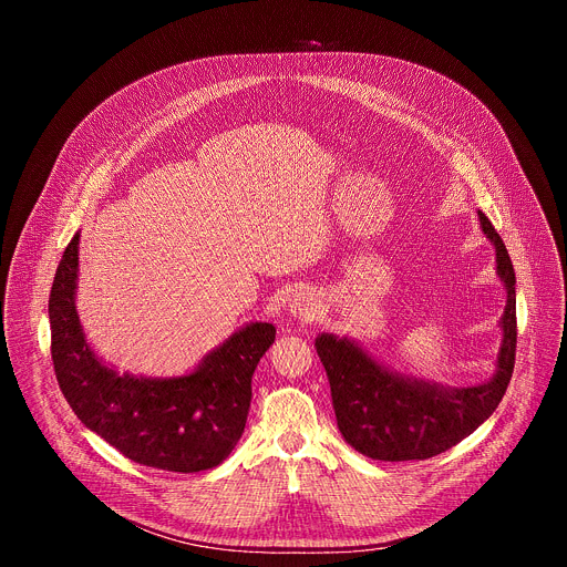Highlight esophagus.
Segmentation results:
<instances>
[{
    "label": "esophagus",
    "mask_w": 567,
    "mask_h": 567,
    "mask_svg": "<svg viewBox=\"0 0 567 567\" xmlns=\"http://www.w3.org/2000/svg\"><path fill=\"white\" fill-rule=\"evenodd\" d=\"M289 307H291V313H293V316H305V318H311L313 311H316V302H313V298L307 296V293H296Z\"/></svg>",
    "instance_id": "esophagus-1"
}]
</instances>
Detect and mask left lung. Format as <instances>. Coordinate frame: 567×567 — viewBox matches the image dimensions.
Masks as SVG:
<instances>
[{"label":"left lung","mask_w":567,"mask_h":567,"mask_svg":"<svg viewBox=\"0 0 567 567\" xmlns=\"http://www.w3.org/2000/svg\"><path fill=\"white\" fill-rule=\"evenodd\" d=\"M480 226L496 247V269L507 289L501 318L503 343L496 374L480 385L444 388L409 379L370 359L357 343L320 334L316 352L326 365L337 424L359 453L383 460H426L471 435L498 409L516 363V274L498 230L477 210Z\"/></svg>","instance_id":"left-lung-1"}]
</instances>
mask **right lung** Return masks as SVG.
Returning <instances> with one entry per match:
<instances>
[{
	"label": "right lung",
	"instance_id": "obj_1",
	"mask_svg": "<svg viewBox=\"0 0 567 567\" xmlns=\"http://www.w3.org/2000/svg\"><path fill=\"white\" fill-rule=\"evenodd\" d=\"M78 237L62 254L49 296L51 359L71 411L138 464L175 473L217 466L245 433L251 377L276 341V328L251 322L184 377L118 374L92 352L80 328Z\"/></svg>",
	"mask_w": 567,
	"mask_h": 567
}]
</instances>
